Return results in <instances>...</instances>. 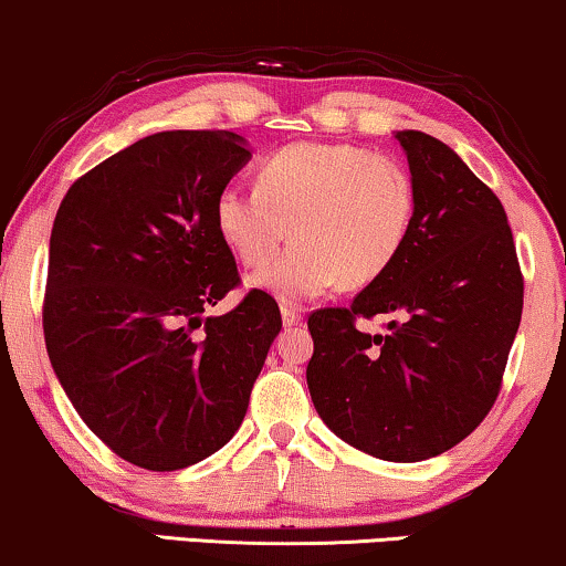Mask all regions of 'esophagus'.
<instances>
[{
  "mask_svg": "<svg viewBox=\"0 0 566 566\" xmlns=\"http://www.w3.org/2000/svg\"><path fill=\"white\" fill-rule=\"evenodd\" d=\"M282 324L287 326V328H292V326H297V324H300V311H297V307H292V305H282Z\"/></svg>",
  "mask_w": 566,
  "mask_h": 566,
  "instance_id": "1",
  "label": "esophagus"
}]
</instances>
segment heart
<instances>
[{"label": "heart", "mask_w": 566, "mask_h": 566, "mask_svg": "<svg viewBox=\"0 0 566 566\" xmlns=\"http://www.w3.org/2000/svg\"><path fill=\"white\" fill-rule=\"evenodd\" d=\"M415 217V188L402 161L339 143H295L259 169V185L230 182L213 200L219 238L245 266L248 287L303 303L334 287L360 290L399 259Z\"/></svg>", "instance_id": "heart-1"}]
</instances>
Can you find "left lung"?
Wrapping results in <instances>:
<instances>
[{"label": "left lung", "mask_w": 566, "mask_h": 566, "mask_svg": "<svg viewBox=\"0 0 566 566\" xmlns=\"http://www.w3.org/2000/svg\"><path fill=\"white\" fill-rule=\"evenodd\" d=\"M415 188L399 259L349 307L307 318L305 378L321 420L370 457L420 462L481 426L522 316V274L502 200L447 143L397 130ZM391 312L386 335L355 317Z\"/></svg>", "instance_id": "1"}]
</instances>
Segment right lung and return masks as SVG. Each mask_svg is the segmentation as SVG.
Returning a JSON list of instances; mask_svg holds the SVG:
<instances>
[{
  "instance_id": "add662e5",
  "label": "right lung",
  "mask_w": 566,
  "mask_h": 566,
  "mask_svg": "<svg viewBox=\"0 0 566 566\" xmlns=\"http://www.w3.org/2000/svg\"><path fill=\"white\" fill-rule=\"evenodd\" d=\"M250 156L230 130L154 133L83 175L56 211L49 360L83 423L138 468L219 452L282 328L261 290L206 316L240 282L213 200Z\"/></svg>"
}]
</instances>
